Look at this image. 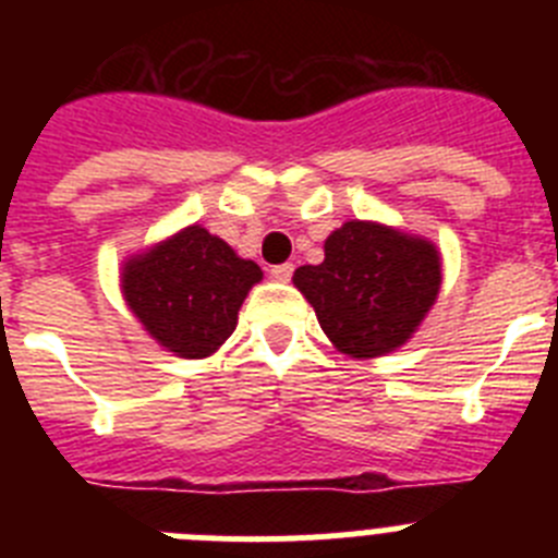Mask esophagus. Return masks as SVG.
Listing matches in <instances>:
<instances>
[{
    "label": "esophagus",
    "mask_w": 558,
    "mask_h": 558,
    "mask_svg": "<svg viewBox=\"0 0 558 558\" xmlns=\"http://www.w3.org/2000/svg\"><path fill=\"white\" fill-rule=\"evenodd\" d=\"M270 276H274L276 282H288L290 276H293V265H290V263L274 265V268H270Z\"/></svg>",
    "instance_id": "obj_1"
}]
</instances>
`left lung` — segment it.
<instances>
[{
  "mask_svg": "<svg viewBox=\"0 0 558 558\" xmlns=\"http://www.w3.org/2000/svg\"><path fill=\"white\" fill-rule=\"evenodd\" d=\"M295 288L335 347L352 357L393 352L422 324L441 284L436 245L352 220L327 236L322 265H302Z\"/></svg>",
  "mask_w": 558,
  "mask_h": 558,
  "instance_id": "left-lung-1",
  "label": "left lung"
}]
</instances>
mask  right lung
<instances>
[{
	"label": "right lung",
	"mask_w": 558,
	"mask_h": 558,
	"mask_svg": "<svg viewBox=\"0 0 558 558\" xmlns=\"http://www.w3.org/2000/svg\"><path fill=\"white\" fill-rule=\"evenodd\" d=\"M259 279V265L240 259L220 236L190 226L131 259L122 270V293L161 347L198 360L234 332L236 313Z\"/></svg>",
	"instance_id": "add662e5"
}]
</instances>
